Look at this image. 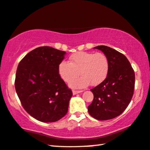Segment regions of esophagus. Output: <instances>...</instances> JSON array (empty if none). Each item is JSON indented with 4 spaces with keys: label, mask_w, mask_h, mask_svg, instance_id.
Returning <instances> with one entry per match:
<instances>
[{
    "label": "esophagus",
    "mask_w": 150,
    "mask_h": 150,
    "mask_svg": "<svg viewBox=\"0 0 150 150\" xmlns=\"http://www.w3.org/2000/svg\"><path fill=\"white\" fill-rule=\"evenodd\" d=\"M82 92H83L82 91H75V90H73V95H76V94L82 93Z\"/></svg>",
    "instance_id": "34e87169"
}]
</instances>
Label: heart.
Segmentation results:
<instances>
[{
    "label": "heart",
    "mask_w": 150,
    "mask_h": 150,
    "mask_svg": "<svg viewBox=\"0 0 150 150\" xmlns=\"http://www.w3.org/2000/svg\"><path fill=\"white\" fill-rule=\"evenodd\" d=\"M109 71V60L102 53L79 51L69 57V62L62 61L58 72L63 80L69 83L79 75L81 76L72 81L70 86L74 88H82L90 83L97 86L103 82Z\"/></svg>",
    "instance_id": "heart-1"
}]
</instances>
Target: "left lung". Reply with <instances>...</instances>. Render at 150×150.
<instances>
[{"label": "left lung", "instance_id": "left-lung-1", "mask_svg": "<svg viewBox=\"0 0 150 150\" xmlns=\"http://www.w3.org/2000/svg\"><path fill=\"white\" fill-rule=\"evenodd\" d=\"M109 60V71L104 81L91 91L93 102L88 108L91 116L97 120H109L126 109L132 98L135 74L124 55L107 46H97Z\"/></svg>", "mask_w": 150, "mask_h": 150}]
</instances>
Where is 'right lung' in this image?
<instances>
[{
  "instance_id": "1",
  "label": "right lung",
  "mask_w": 150,
  "mask_h": 150,
  "mask_svg": "<svg viewBox=\"0 0 150 150\" xmlns=\"http://www.w3.org/2000/svg\"><path fill=\"white\" fill-rule=\"evenodd\" d=\"M65 51L40 47L30 51L20 62L15 88L24 109L42 122L59 120L67 115L73 96L58 72Z\"/></svg>"
}]
</instances>
